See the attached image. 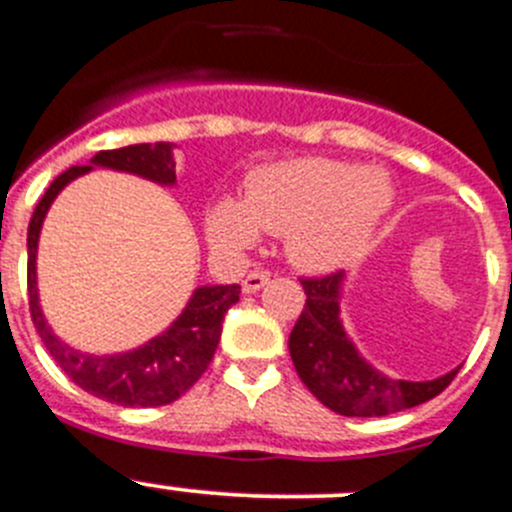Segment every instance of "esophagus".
Returning <instances> with one entry per match:
<instances>
[{
	"mask_svg": "<svg viewBox=\"0 0 512 512\" xmlns=\"http://www.w3.org/2000/svg\"><path fill=\"white\" fill-rule=\"evenodd\" d=\"M266 284H269V271H261V269L251 271V274H248L246 279H243V294L261 292V289H264Z\"/></svg>",
	"mask_w": 512,
	"mask_h": 512,
	"instance_id": "esophagus-1",
	"label": "esophagus"
}]
</instances>
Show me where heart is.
<instances>
[{
  "label": "heart",
  "mask_w": 512,
  "mask_h": 512,
  "mask_svg": "<svg viewBox=\"0 0 512 512\" xmlns=\"http://www.w3.org/2000/svg\"><path fill=\"white\" fill-rule=\"evenodd\" d=\"M393 182L378 167L299 157L251 175L243 200L223 198L208 218L210 241L246 251L261 231L284 236L289 259L327 274L353 264L393 208Z\"/></svg>",
  "instance_id": "heart-1"
}]
</instances>
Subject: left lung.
Wrapping results in <instances>:
<instances>
[{
  "label": "left lung",
  "mask_w": 512,
  "mask_h": 512,
  "mask_svg": "<svg viewBox=\"0 0 512 512\" xmlns=\"http://www.w3.org/2000/svg\"><path fill=\"white\" fill-rule=\"evenodd\" d=\"M345 271L302 279L307 304L289 335V355L312 396L340 416H388L431 401L452 383L459 368L434 381L391 378L360 355L342 325Z\"/></svg>",
  "instance_id": "left-lung-1"
}]
</instances>
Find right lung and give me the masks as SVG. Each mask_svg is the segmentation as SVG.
Returning a JSON list of instances; mask_svg holds the SVG:
<instances>
[{
	"mask_svg": "<svg viewBox=\"0 0 512 512\" xmlns=\"http://www.w3.org/2000/svg\"><path fill=\"white\" fill-rule=\"evenodd\" d=\"M96 167L116 172H129L142 180L157 182L162 187H175V144H129L121 149L98 152L86 167H70L63 175L55 177L53 185L37 203L27 228V292H30L32 322L37 335L42 337L48 353L55 363L65 370L75 386L93 396L119 406H164L172 403L195 386L200 375L208 370L218 348L220 330H223L225 312L238 302L241 287L238 284H205L192 292L185 309L177 314L164 332L134 350L114 355H93L73 348L60 340L53 327L45 320L37 292V243H40L42 223L50 205L55 203L65 185L88 175Z\"/></svg>",
	"mask_w": 512,
	"mask_h": 512,
	"instance_id": "right-lung-1",
	"label": "right lung"
}]
</instances>
